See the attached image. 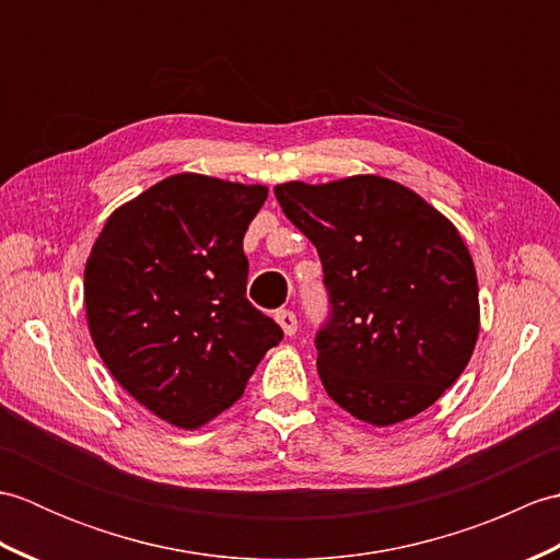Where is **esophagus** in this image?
Segmentation results:
<instances>
[{
	"label": "esophagus",
	"instance_id": "obj_1",
	"mask_svg": "<svg viewBox=\"0 0 560 560\" xmlns=\"http://www.w3.org/2000/svg\"><path fill=\"white\" fill-rule=\"evenodd\" d=\"M277 323H279V327L283 329V335H287V337H293L295 331H299V319H295V315L291 311H279Z\"/></svg>",
	"mask_w": 560,
	"mask_h": 560
}]
</instances>
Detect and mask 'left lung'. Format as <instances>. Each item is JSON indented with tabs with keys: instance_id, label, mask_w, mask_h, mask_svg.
I'll list each match as a JSON object with an SVG mask.
<instances>
[{
	"instance_id": "left-lung-1",
	"label": "left lung",
	"mask_w": 560,
	"mask_h": 560,
	"mask_svg": "<svg viewBox=\"0 0 560 560\" xmlns=\"http://www.w3.org/2000/svg\"><path fill=\"white\" fill-rule=\"evenodd\" d=\"M273 195L325 269L331 323L315 341L327 395L375 428L433 407L481 329L477 269L455 223L371 173L283 183Z\"/></svg>"
}]
</instances>
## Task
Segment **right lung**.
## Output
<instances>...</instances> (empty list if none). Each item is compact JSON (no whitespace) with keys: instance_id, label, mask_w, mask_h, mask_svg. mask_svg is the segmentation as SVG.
Wrapping results in <instances>:
<instances>
[{"instance_id":"1","label":"right lung","mask_w":560,"mask_h":560,"mask_svg":"<svg viewBox=\"0 0 560 560\" xmlns=\"http://www.w3.org/2000/svg\"><path fill=\"white\" fill-rule=\"evenodd\" d=\"M269 187L177 173L117 207L83 269L91 339L153 416L197 431L283 339L245 299L243 237Z\"/></svg>"}]
</instances>
